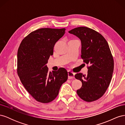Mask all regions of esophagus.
Returning a JSON list of instances; mask_svg holds the SVG:
<instances>
[{
	"instance_id": "obj_1",
	"label": "esophagus",
	"mask_w": 125,
	"mask_h": 125,
	"mask_svg": "<svg viewBox=\"0 0 125 125\" xmlns=\"http://www.w3.org/2000/svg\"><path fill=\"white\" fill-rule=\"evenodd\" d=\"M68 79H73L74 78V73H72L71 71L68 72Z\"/></svg>"
}]
</instances>
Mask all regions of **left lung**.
Returning a JSON list of instances; mask_svg holds the SVG:
<instances>
[{"label":"left lung","mask_w":125,"mask_h":125,"mask_svg":"<svg viewBox=\"0 0 125 125\" xmlns=\"http://www.w3.org/2000/svg\"><path fill=\"white\" fill-rule=\"evenodd\" d=\"M77 36L81 42V58L89 65L88 74H75L82 87L77 91L79 96L86 102L100 99L110 83L114 60L107 42L101 34L87 27H78L69 31Z\"/></svg>","instance_id":"1"}]
</instances>
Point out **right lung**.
Here are the masks:
<instances>
[{
  "mask_svg": "<svg viewBox=\"0 0 125 125\" xmlns=\"http://www.w3.org/2000/svg\"><path fill=\"white\" fill-rule=\"evenodd\" d=\"M65 29L42 28L22 40L17 54V72L22 84L37 101L47 103L58 95L68 79L63 68L49 72L46 63L53 54L55 43L65 33Z\"/></svg>",
  "mask_w": 125,
  "mask_h": 125,
  "instance_id": "right-lung-1",
  "label": "right lung"
}]
</instances>
